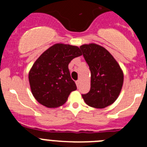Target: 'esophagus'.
<instances>
[{
    "instance_id": "1",
    "label": "esophagus",
    "mask_w": 147,
    "mask_h": 147,
    "mask_svg": "<svg viewBox=\"0 0 147 147\" xmlns=\"http://www.w3.org/2000/svg\"><path fill=\"white\" fill-rule=\"evenodd\" d=\"M80 80H77V81H76V86H77V88H79V86H80Z\"/></svg>"
}]
</instances>
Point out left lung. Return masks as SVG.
I'll return each instance as SVG.
<instances>
[{"instance_id":"left-lung-1","label":"left lung","mask_w":147,"mask_h":147,"mask_svg":"<svg viewBox=\"0 0 147 147\" xmlns=\"http://www.w3.org/2000/svg\"><path fill=\"white\" fill-rule=\"evenodd\" d=\"M90 71V90L82 94L85 103L95 108L112 105L121 90L124 74L114 57L102 46L91 43L80 46Z\"/></svg>"}]
</instances>
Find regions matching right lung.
Here are the masks:
<instances>
[{"label":"right lung","instance_id":"right-lung-1","mask_svg":"<svg viewBox=\"0 0 147 147\" xmlns=\"http://www.w3.org/2000/svg\"><path fill=\"white\" fill-rule=\"evenodd\" d=\"M82 55L74 45L55 44L35 61L28 74L34 97L41 105L54 108L64 105L70 93L76 90L68 64Z\"/></svg>","mask_w":147,"mask_h":147}]
</instances>
